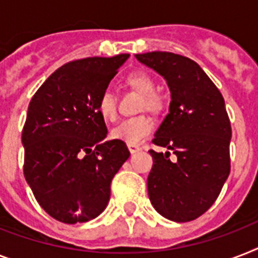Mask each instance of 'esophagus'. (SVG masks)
<instances>
[{
  "mask_svg": "<svg viewBox=\"0 0 258 258\" xmlns=\"http://www.w3.org/2000/svg\"><path fill=\"white\" fill-rule=\"evenodd\" d=\"M127 147H128L130 153H131V154H135V153H138V151H141V150H142L141 146H138V145H127Z\"/></svg>",
  "mask_w": 258,
  "mask_h": 258,
  "instance_id": "obj_1",
  "label": "esophagus"
}]
</instances>
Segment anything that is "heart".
<instances>
[{"label": "heart", "mask_w": 258, "mask_h": 258, "mask_svg": "<svg viewBox=\"0 0 258 258\" xmlns=\"http://www.w3.org/2000/svg\"><path fill=\"white\" fill-rule=\"evenodd\" d=\"M125 84L142 95V108L151 112H159L163 108V99L155 91V83L150 75L145 72H134L125 78ZM97 111L105 120L116 119V100L112 92L104 91L97 100ZM154 121L149 116H137L125 119L111 131L113 139L121 141L127 145L141 143L145 138L153 133Z\"/></svg>", "instance_id": "b5f03b06"}]
</instances>
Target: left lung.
Instances as JSON below:
<instances>
[{"mask_svg":"<svg viewBox=\"0 0 258 258\" xmlns=\"http://www.w3.org/2000/svg\"><path fill=\"white\" fill-rule=\"evenodd\" d=\"M165 79L171 93L169 113L154 143L170 153L150 150L154 165L147 190L154 209L174 222L202 216L220 196L230 172L232 127L225 100L196 61L170 52L135 54Z\"/></svg>","mask_w":258,"mask_h":258,"instance_id":"left-lung-1","label":"left lung"}]
</instances>
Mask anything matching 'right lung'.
Segmentation results:
<instances>
[{
    "instance_id": "obj_1",
    "label": "right lung",
    "mask_w": 258,
    "mask_h": 258,
    "mask_svg": "<svg viewBox=\"0 0 258 258\" xmlns=\"http://www.w3.org/2000/svg\"><path fill=\"white\" fill-rule=\"evenodd\" d=\"M130 54L87 57L54 71L34 93L22 130L24 175L36 200L64 224L96 218L111 180L130 157L124 142L107 141L97 100Z\"/></svg>"
}]
</instances>
